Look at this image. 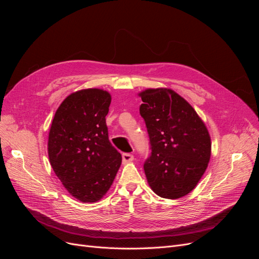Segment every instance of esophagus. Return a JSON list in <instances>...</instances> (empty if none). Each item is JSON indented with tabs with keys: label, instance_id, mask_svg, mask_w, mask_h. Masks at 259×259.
Listing matches in <instances>:
<instances>
[{
	"label": "esophagus",
	"instance_id": "esophagus-1",
	"mask_svg": "<svg viewBox=\"0 0 259 259\" xmlns=\"http://www.w3.org/2000/svg\"><path fill=\"white\" fill-rule=\"evenodd\" d=\"M133 160H134V156H133V154H131V153H123L122 154V161H123V163H130V162H132Z\"/></svg>",
	"mask_w": 259,
	"mask_h": 259
}]
</instances>
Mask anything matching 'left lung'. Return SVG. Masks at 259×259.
I'll return each instance as SVG.
<instances>
[{
  "mask_svg": "<svg viewBox=\"0 0 259 259\" xmlns=\"http://www.w3.org/2000/svg\"><path fill=\"white\" fill-rule=\"evenodd\" d=\"M151 144L145 165L147 182L161 198L176 200L191 192L210 159L208 130L188 101L165 88L138 93Z\"/></svg>",
  "mask_w": 259,
  "mask_h": 259,
  "instance_id": "left-lung-1",
  "label": "left lung"
}]
</instances>
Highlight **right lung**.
Masks as SVG:
<instances>
[{
	"instance_id": "obj_1",
	"label": "right lung",
	"mask_w": 259,
	"mask_h": 259,
	"mask_svg": "<svg viewBox=\"0 0 259 259\" xmlns=\"http://www.w3.org/2000/svg\"><path fill=\"white\" fill-rule=\"evenodd\" d=\"M110 93L85 89L70 94L55 112L48 151L55 174L73 198L101 200L110 189L122 156L109 142L106 115Z\"/></svg>"
}]
</instances>
